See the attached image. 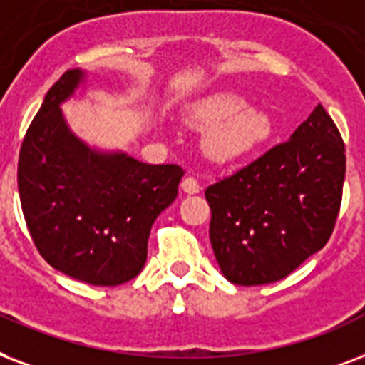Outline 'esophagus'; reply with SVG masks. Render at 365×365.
Returning a JSON list of instances; mask_svg holds the SVG:
<instances>
[{
	"instance_id": "obj_1",
	"label": "esophagus",
	"mask_w": 365,
	"mask_h": 365,
	"mask_svg": "<svg viewBox=\"0 0 365 365\" xmlns=\"http://www.w3.org/2000/svg\"><path fill=\"white\" fill-rule=\"evenodd\" d=\"M180 188L186 192V194H197L200 192V182H197L196 177H185L182 179V182H180Z\"/></svg>"
}]
</instances>
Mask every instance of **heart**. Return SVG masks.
I'll use <instances>...</instances> for the list:
<instances>
[{"mask_svg": "<svg viewBox=\"0 0 365 365\" xmlns=\"http://www.w3.org/2000/svg\"><path fill=\"white\" fill-rule=\"evenodd\" d=\"M188 121L197 129H211L205 148L215 160H236L261 146L272 133L267 112L247 108V101L236 93H217L194 104Z\"/></svg>", "mask_w": 365, "mask_h": 365, "instance_id": "heart-1", "label": "heart"}]
</instances>
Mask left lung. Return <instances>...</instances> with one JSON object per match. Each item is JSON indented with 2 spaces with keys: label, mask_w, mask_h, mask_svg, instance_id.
<instances>
[{
  "label": "left lung",
  "mask_w": 365,
  "mask_h": 365,
  "mask_svg": "<svg viewBox=\"0 0 365 365\" xmlns=\"http://www.w3.org/2000/svg\"><path fill=\"white\" fill-rule=\"evenodd\" d=\"M344 143L326 108L236 173L207 186L215 259L236 285L272 284L320 251L337 222Z\"/></svg>",
  "instance_id": "obj_1"
}]
</instances>
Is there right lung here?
Returning a JSON list of instances; mask_svg holds the SVG:
<instances>
[{
  "mask_svg": "<svg viewBox=\"0 0 365 365\" xmlns=\"http://www.w3.org/2000/svg\"><path fill=\"white\" fill-rule=\"evenodd\" d=\"M83 80L68 70L43 98L19 154V194L39 255L70 278L121 285L140 274L150 228L179 194L185 169L91 150L61 104Z\"/></svg>",
  "mask_w": 365,
  "mask_h": 365,
  "instance_id": "1",
  "label": "right lung"
}]
</instances>
